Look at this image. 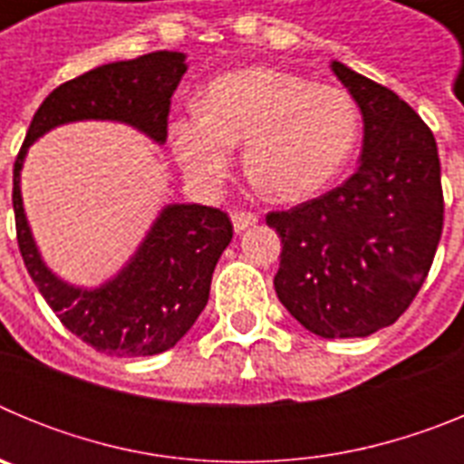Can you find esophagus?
<instances>
[{"label": "esophagus", "instance_id": "esophagus-1", "mask_svg": "<svg viewBox=\"0 0 464 464\" xmlns=\"http://www.w3.org/2000/svg\"><path fill=\"white\" fill-rule=\"evenodd\" d=\"M257 223V216L251 211H232V225H235L237 232H244L251 225Z\"/></svg>", "mask_w": 464, "mask_h": 464}]
</instances>
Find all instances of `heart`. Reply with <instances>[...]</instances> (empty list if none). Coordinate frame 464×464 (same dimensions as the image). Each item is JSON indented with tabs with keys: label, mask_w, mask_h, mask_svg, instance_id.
<instances>
[{
	"label": "heart",
	"mask_w": 464,
	"mask_h": 464,
	"mask_svg": "<svg viewBox=\"0 0 464 464\" xmlns=\"http://www.w3.org/2000/svg\"><path fill=\"white\" fill-rule=\"evenodd\" d=\"M360 111L346 90L278 69H244L208 83L202 104L169 122L176 162L199 188H218L235 146L253 181L281 202L325 190L353 155Z\"/></svg>",
	"instance_id": "obj_1"
}]
</instances>
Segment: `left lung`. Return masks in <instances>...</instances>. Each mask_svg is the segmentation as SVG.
<instances>
[{
  "mask_svg": "<svg viewBox=\"0 0 464 464\" xmlns=\"http://www.w3.org/2000/svg\"><path fill=\"white\" fill-rule=\"evenodd\" d=\"M332 72L362 111V158L334 190L267 213L283 244L274 288L318 337H367L392 325L428 278L444 229L441 165L407 102L342 63Z\"/></svg>",
  "mask_w": 464,
  "mask_h": 464,
  "instance_id": "obj_1",
  "label": "left lung"
}]
</instances>
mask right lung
<instances>
[{"label": "right lung", "mask_w": 464, "mask_h": 464, "mask_svg": "<svg viewBox=\"0 0 464 464\" xmlns=\"http://www.w3.org/2000/svg\"><path fill=\"white\" fill-rule=\"evenodd\" d=\"M183 60V53L155 51L137 60L102 64L57 85L36 109L15 158L11 199L24 267L60 323L106 355L141 358L176 346L207 306L216 262L232 241V220L213 207H167L149 239L113 281L97 290L72 288L41 262L24 220L20 167L34 139L51 127L85 118L130 122L162 143L171 94L186 73Z\"/></svg>", "instance_id": "right-lung-1"}]
</instances>
